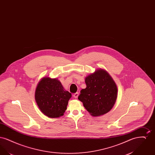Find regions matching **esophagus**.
I'll use <instances>...</instances> for the list:
<instances>
[{"instance_id":"esophagus-1","label":"esophagus","mask_w":155,"mask_h":155,"mask_svg":"<svg viewBox=\"0 0 155 155\" xmlns=\"http://www.w3.org/2000/svg\"><path fill=\"white\" fill-rule=\"evenodd\" d=\"M79 96V93L78 92H76V93H75L74 95H73V96H74V97H75V99H77L78 97Z\"/></svg>"}]
</instances>
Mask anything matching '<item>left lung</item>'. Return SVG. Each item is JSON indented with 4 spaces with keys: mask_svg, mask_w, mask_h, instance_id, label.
Instances as JSON below:
<instances>
[{
    "mask_svg": "<svg viewBox=\"0 0 155 155\" xmlns=\"http://www.w3.org/2000/svg\"><path fill=\"white\" fill-rule=\"evenodd\" d=\"M86 88L82 89L78 99L94 117L103 116L113 108L117 97V87L109 73L99 68L85 79Z\"/></svg>",
    "mask_w": 155,
    "mask_h": 155,
    "instance_id": "8db88e82",
    "label": "left lung"
}]
</instances>
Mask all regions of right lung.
Instances as JSON below:
<instances>
[{
  "mask_svg": "<svg viewBox=\"0 0 155 155\" xmlns=\"http://www.w3.org/2000/svg\"><path fill=\"white\" fill-rule=\"evenodd\" d=\"M71 94L66 91L56 78L43 77L37 85L35 99L41 112L48 117L59 118L64 115Z\"/></svg>",
  "mask_w": 155,
  "mask_h": 155,
  "instance_id": "add662e5",
  "label": "right lung"
}]
</instances>
